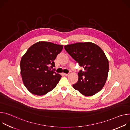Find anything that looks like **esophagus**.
Returning a JSON list of instances; mask_svg holds the SVG:
<instances>
[{
	"label": "esophagus",
	"instance_id": "34e87169",
	"mask_svg": "<svg viewBox=\"0 0 130 130\" xmlns=\"http://www.w3.org/2000/svg\"><path fill=\"white\" fill-rule=\"evenodd\" d=\"M64 75L65 76H68L69 75V73H64Z\"/></svg>",
	"mask_w": 130,
	"mask_h": 130
}]
</instances>
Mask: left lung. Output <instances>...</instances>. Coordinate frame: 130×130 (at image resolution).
<instances>
[{"label": "left lung", "instance_id": "left-lung-1", "mask_svg": "<svg viewBox=\"0 0 130 130\" xmlns=\"http://www.w3.org/2000/svg\"><path fill=\"white\" fill-rule=\"evenodd\" d=\"M66 51L84 69L78 73V82L73 87L85 96H93L100 91L107 78L109 63L103 51L91 42L65 45Z\"/></svg>", "mask_w": 130, "mask_h": 130}]
</instances>
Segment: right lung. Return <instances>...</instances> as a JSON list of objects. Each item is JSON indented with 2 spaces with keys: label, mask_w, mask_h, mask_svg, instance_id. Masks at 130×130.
Listing matches in <instances>:
<instances>
[{
  "label": "right lung",
  "mask_w": 130,
  "mask_h": 130,
  "mask_svg": "<svg viewBox=\"0 0 130 130\" xmlns=\"http://www.w3.org/2000/svg\"><path fill=\"white\" fill-rule=\"evenodd\" d=\"M63 48V45L41 41L31 46L23 55L21 74L31 93L43 96L56 87L62 76L51 69L55 66L53 61Z\"/></svg>",
  "instance_id": "1"
}]
</instances>
